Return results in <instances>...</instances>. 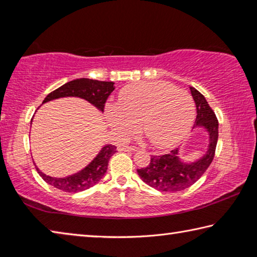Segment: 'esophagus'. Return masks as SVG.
<instances>
[{
	"label": "esophagus",
	"instance_id": "1",
	"mask_svg": "<svg viewBox=\"0 0 257 257\" xmlns=\"http://www.w3.org/2000/svg\"><path fill=\"white\" fill-rule=\"evenodd\" d=\"M120 150L121 151H132V152H135V151H137L138 149L136 146H128V145H122V146H120Z\"/></svg>",
	"mask_w": 257,
	"mask_h": 257
}]
</instances>
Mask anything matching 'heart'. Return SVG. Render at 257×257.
Segmentation results:
<instances>
[{
	"label": "heart",
	"mask_w": 257,
	"mask_h": 257,
	"mask_svg": "<svg viewBox=\"0 0 257 257\" xmlns=\"http://www.w3.org/2000/svg\"><path fill=\"white\" fill-rule=\"evenodd\" d=\"M106 115L118 137L133 136L141 123L152 144L165 149L188 133L195 118V102L187 90L167 82H138L121 90L118 105H107Z\"/></svg>",
	"instance_id": "b5f03b06"
}]
</instances>
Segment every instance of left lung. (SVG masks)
Returning <instances> with one entry per match:
<instances>
[{
	"label": "left lung",
	"mask_w": 257,
	"mask_h": 257,
	"mask_svg": "<svg viewBox=\"0 0 257 257\" xmlns=\"http://www.w3.org/2000/svg\"><path fill=\"white\" fill-rule=\"evenodd\" d=\"M189 88L196 104L197 115L195 125L205 128L208 133L207 151L202 159L194 163L181 162L178 158V149L164 155H152L150 164L146 168L137 169V172L145 184L160 191L175 193L188 188L204 175L214 158L219 137V122L216 115L205 97L194 87Z\"/></svg>",
	"instance_id": "left-lung-1"
}]
</instances>
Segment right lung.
Returning a JSON list of instances; mask_svg holds the SVG:
<instances>
[{
    "mask_svg": "<svg viewBox=\"0 0 257 257\" xmlns=\"http://www.w3.org/2000/svg\"><path fill=\"white\" fill-rule=\"evenodd\" d=\"M114 82L112 81H99L88 78H80L67 82L63 86L59 87L58 89L51 92L45 97L43 103H46L52 99L67 97V96H76L81 97L92 103L96 106L99 111H104L106 99L110 96L111 93L114 90ZM116 153V147L114 145H105L101 150L92 162L81 171L75 173V175L69 176L66 178H53L46 176L37 169L40 176L43 180L47 184L55 187L60 190L67 191V193H78L90 188L102 179L107 170V164L111 156Z\"/></svg>",
    "mask_w": 257,
    "mask_h": 257,
    "instance_id": "right-lung-1",
    "label": "right lung"
}]
</instances>
